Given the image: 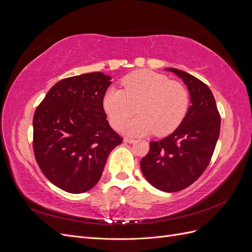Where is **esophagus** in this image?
Instances as JSON below:
<instances>
[{
	"label": "esophagus",
	"instance_id": "esophagus-1",
	"mask_svg": "<svg viewBox=\"0 0 252 252\" xmlns=\"http://www.w3.org/2000/svg\"><path fill=\"white\" fill-rule=\"evenodd\" d=\"M124 142H125V143L131 144V143H133V142H134V140H133V139H131V138H124Z\"/></svg>",
	"mask_w": 252,
	"mask_h": 252
}]
</instances>
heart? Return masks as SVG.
I'll use <instances>...</instances> for the list:
<instances>
[{"instance_id": "1", "label": "heart", "mask_w": 252, "mask_h": 252, "mask_svg": "<svg viewBox=\"0 0 252 252\" xmlns=\"http://www.w3.org/2000/svg\"><path fill=\"white\" fill-rule=\"evenodd\" d=\"M123 89L109 87L103 96V108L113 128H119L135 112L138 117L122 126L129 135H158L172 132L188 109L186 88L164 74L135 71L122 81Z\"/></svg>"}]
</instances>
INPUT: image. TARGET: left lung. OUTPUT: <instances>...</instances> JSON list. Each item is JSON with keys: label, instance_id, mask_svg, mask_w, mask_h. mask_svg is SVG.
I'll return each mask as SVG.
<instances>
[{"label": "left lung", "instance_id": "8db88e82", "mask_svg": "<svg viewBox=\"0 0 252 252\" xmlns=\"http://www.w3.org/2000/svg\"><path fill=\"white\" fill-rule=\"evenodd\" d=\"M165 70L185 83L191 105L171 134L150 142L149 152L140 166L152 186L175 192L191 185L208 166L220 135V117L215 96L205 83L175 68Z\"/></svg>", "mask_w": 252, "mask_h": 252}]
</instances>
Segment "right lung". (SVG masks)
<instances>
[{
  "label": "right lung",
  "mask_w": 252,
  "mask_h": 252,
  "mask_svg": "<svg viewBox=\"0 0 252 252\" xmlns=\"http://www.w3.org/2000/svg\"><path fill=\"white\" fill-rule=\"evenodd\" d=\"M110 80L103 72L61 80L34 112L36 163L53 185L67 192L83 193L93 188L111 150L123 141L103 108Z\"/></svg>",
  "instance_id": "obj_1"
}]
</instances>
